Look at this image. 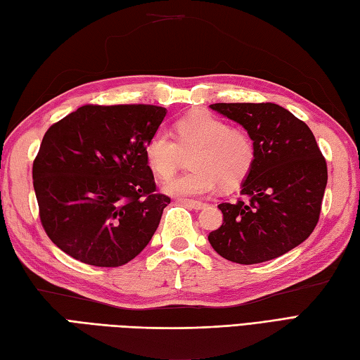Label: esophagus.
Instances as JSON below:
<instances>
[{
	"mask_svg": "<svg viewBox=\"0 0 360 360\" xmlns=\"http://www.w3.org/2000/svg\"><path fill=\"white\" fill-rule=\"evenodd\" d=\"M182 204H186L187 207H192L195 210H200V209H204L205 207V202L202 201H196V200H181Z\"/></svg>",
	"mask_w": 360,
	"mask_h": 360,
	"instance_id": "obj_1",
	"label": "esophagus"
}]
</instances>
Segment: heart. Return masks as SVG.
Wrapping results in <instances>:
<instances>
[{
	"label": "heart",
	"mask_w": 360,
	"mask_h": 360,
	"mask_svg": "<svg viewBox=\"0 0 360 360\" xmlns=\"http://www.w3.org/2000/svg\"><path fill=\"white\" fill-rule=\"evenodd\" d=\"M174 137L156 131L145 145V159L158 178L168 179L178 168L182 151L195 167L165 186L176 196H200L221 186L232 188L246 179L255 162V141L246 129L231 125L207 111H192L174 122Z\"/></svg>",
	"instance_id": "1"
}]
</instances>
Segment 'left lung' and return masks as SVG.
I'll return each mask as SVG.
<instances>
[{
  "mask_svg": "<svg viewBox=\"0 0 360 360\" xmlns=\"http://www.w3.org/2000/svg\"><path fill=\"white\" fill-rule=\"evenodd\" d=\"M255 141V162L236 202H221L223 224L209 233L229 262L255 264L297 248L314 231L325 187L326 160L309 127L280 105L213 103Z\"/></svg>",
  "mask_w": 360,
  "mask_h": 360,
  "instance_id": "1",
  "label": "left lung"
}]
</instances>
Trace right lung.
I'll use <instances>...</instances> for the list:
<instances>
[{
	"label": "right lung",
	"mask_w": 360,
	"mask_h": 360,
	"mask_svg": "<svg viewBox=\"0 0 360 360\" xmlns=\"http://www.w3.org/2000/svg\"><path fill=\"white\" fill-rule=\"evenodd\" d=\"M165 114L156 105H83L49 127L34 190L44 232L65 254L117 267L150 243L170 198L156 192L145 145Z\"/></svg>",
	"instance_id": "right-lung-1"
}]
</instances>
